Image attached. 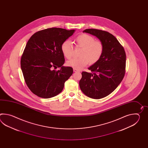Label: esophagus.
<instances>
[{
  "label": "esophagus",
  "mask_w": 148,
  "mask_h": 148,
  "mask_svg": "<svg viewBox=\"0 0 148 148\" xmlns=\"http://www.w3.org/2000/svg\"><path fill=\"white\" fill-rule=\"evenodd\" d=\"M73 71L75 72V73H77V72H80V71L79 70L77 69H75V68H73Z\"/></svg>",
  "instance_id": "34e87169"
}]
</instances>
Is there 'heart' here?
<instances>
[{"label":"heart","mask_w":148,"mask_h":148,"mask_svg":"<svg viewBox=\"0 0 148 148\" xmlns=\"http://www.w3.org/2000/svg\"><path fill=\"white\" fill-rule=\"evenodd\" d=\"M77 47H82L79 58H75L67 62L68 66L77 69H81L88 65L97 62L103 53L104 47L101 41L95 40L94 37L87 34H82L75 38ZM61 49L63 56L67 59L73 56V44L69 40L64 41L61 44Z\"/></svg>","instance_id":"obj_1"}]
</instances>
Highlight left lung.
I'll list each match as a JSON object with an SVG mask.
<instances>
[{"instance_id": "obj_1", "label": "left lung", "mask_w": 148, "mask_h": 148, "mask_svg": "<svg viewBox=\"0 0 148 148\" xmlns=\"http://www.w3.org/2000/svg\"><path fill=\"white\" fill-rule=\"evenodd\" d=\"M83 32L97 37L103 45L104 51L97 62L88 68L91 73H82L79 86L89 97L101 99L111 94L122 81L125 73V52L109 32L92 28Z\"/></svg>"}]
</instances>
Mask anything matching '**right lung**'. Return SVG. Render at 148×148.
Returning a JSON list of instances; mask_svg holds the SVG:
<instances>
[{
  "label": "right lung",
  "mask_w": 148,
  "mask_h": 148,
  "mask_svg": "<svg viewBox=\"0 0 148 148\" xmlns=\"http://www.w3.org/2000/svg\"><path fill=\"white\" fill-rule=\"evenodd\" d=\"M75 31L47 28L36 32L27 42L21 66L28 88L38 97L50 98L60 94L73 75L71 67L63 66L65 60L61 46ZM58 67L59 71L53 69Z\"/></svg>",
  "instance_id": "1"
}]
</instances>
